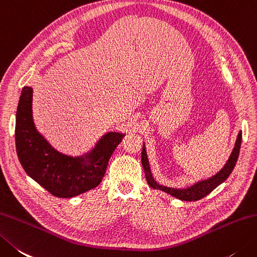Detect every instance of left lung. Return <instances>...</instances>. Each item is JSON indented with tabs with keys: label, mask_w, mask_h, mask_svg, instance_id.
<instances>
[{
	"label": "left lung",
	"mask_w": 257,
	"mask_h": 257,
	"mask_svg": "<svg viewBox=\"0 0 257 257\" xmlns=\"http://www.w3.org/2000/svg\"><path fill=\"white\" fill-rule=\"evenodd\" d=\"M240 144H242V132L239 130L237 135V139H236V143L234 146V149L232 154H230L227 163L224 165V167L219 170V172L212 176L210 178L204 179V180H198L197 183L194 185L189 186V187L186 188H173V187H167V186L160 185L155 180L152 175V170H150L149 166V160L147 157V152H146V146L143 145V153H142V164L145 170L146 179H147L148 184L152 186L155 189L163 190V192L172 195L173 197L178 198L180 200H185V202H195V200L202 199L205 196H207L210 192L219 186L222 183H224L226 179H227L230 173L233 172V169L237 162L238 155H239V149H240Z\"/></svg>",
	"instance_id": "left-lung-1"
}]
</instances>
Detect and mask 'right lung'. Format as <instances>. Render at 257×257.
<instances>
[{"label": "right lung", "mask_w": 257, "mask_h": 257, "mask_svg": "<svg viewBox=\"0 0 257 257\" xmlns=\"http://www.w3.org/2000/svg\"><path fill=\"white\" fill-rule=\"evenodd\" d=\"M32 97V87H24L15 117V146L24 172L50 194L60 198H71L97 187L124 134H104L90 152L81 156L62 154L35 128Z\"/></svg>", "instance_id": "right-lung-1"}]
</instances>
